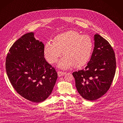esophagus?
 Returning a JSON list of instances; mask_svg holds the SVG:
<instances>
[{
	"label": "esophagus",
	"instance_id": "obj_1",
	"mask_svg": "<svg viewBox=\"0 0 123 123\" xmlns=\"http://www.w3.org/2000/svg\"><path fill=\"white\" fill-rule=\"evenodd\" d=\"M65 73H66L65 72H61V71H59V72H58V76H59V77L63 76V75H64Z\"/></svg>",
	"mask_w": 123,
	"mask_h": 123
}]
</instances>
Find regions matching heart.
<instances>
[{
  "instance_id": "b5f03b06",
  "label": "heart",
  "mask_w": 123,
  "mask_h": 123,
  "mask_svg": "<svg viewBox=\"0 0 123 123\" xmlns=\"http://www.w3.org/2000/svg\"><path fill=\"white\" fill-rule=\"evenodd\" d=\"M93 50L91 37L70 31L55 36L53 43H47L44 48V55L49 63L53 64L62 56H64L58 63V67L67 69L84 67L90 60ZM63 52L62 53V52Z\"/></svg>"
}]
</instances>
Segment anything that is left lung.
Returning a JSON list of instances; mask_svg holds the SVG:
<instances>
[{"label": "left lung", "mask_w": 123, "mask_h": 123, "mask_svg": "<svg viewBox=\"0 0 123 123\" xmlns=\"http://www.w3.org/2000/svg\"><path fill=\"white\" fill-rule=\"evenodd\" d=\"M92 57L83 70L73 72L75 86L85 99L93 101L109 89L116 71L115 53L109 43L99 34L94 36Z\"/></svg>", "instance_id": "8db88e82"}]
</instances>
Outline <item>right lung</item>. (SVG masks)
<instances>
[{
	"mask_svg": "<svg viewBox=\"0 0 123 123\" xmlns=\"http://www.w3.org/2000/svg\"><path fill=\"white\" fill-rule=\"evenodd\" d=\"M44 45L31 32L9 49L6 60L9 80L20 95L31 102L43 101L52 92L58 78L54 68L44 58Z\"/></svg>",
	"mask_w": 123,
	"mask_h": 123,
	"instance_id": "add662e5",
	"label": "right lung"
}]
</instances>
